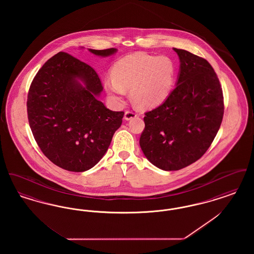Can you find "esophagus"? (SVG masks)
Masks as SVG:
<instances>
[{
  "instance_id": "1",
  "label": "esophagus",
  "mask_w": 254,
  "mask_h": 254,
  "mask_svg": "<svg viewBox=\"0 0 254 254\" xmlns=\"http://www.w3.org/2000/svg\"><path fill=\"white\" fill-rule=\"evenodd\" d=\"M136 117V114L132 112V111H126L125 112V116H124V119L126 120V121H129V120H131L133 118H135Z\"/></svg>"
}]
</instances>
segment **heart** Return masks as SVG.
<instances>
[{
    "instance_id": "obj_1",
    "label": "heart",
    "mask_w": 254,
    "mask_h": 254,
    "mask_svg": "<svg viewBox=\"0 0 254 254\" xmlns=\"http://www.w3.org/2000/svg\"><path fill=\"white\" fill-rule=\"evenodd\" d=\"M111 76L105 81V89L113 104H122L126 89H129L135 106L152 109L170 95L176 81V64L167 56L137 52L117 61Z\"/></svg>"
}]
</instances>
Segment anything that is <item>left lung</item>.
<instances>
[{
  "label": "left lung",
  "instance_id": "8db88e82",
  "mask_svg": "<svg viewBox=\"0 0 254 254\" xmlns=\"http://www.w3.org/2000/svg\"><path fill=\"white\" fill-rule=\"evenodd\" d=\"M180 67L176 86L158 108L145 113L140 146L146 159L166 171L184 169L205 154L224 115L223 92L207 61L173 49Z\"/></svg>",
  "mask_w": 254,
  "mask_h": 254
}]
</instances>
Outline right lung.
Wrapping results in <instances>:
<instances>
[{"instance_id": "1", "label": "right lung", "mask_w": 254, "mask_h": 254, "mask_svg": "<svg viewBox=\"0 0 254 254\" xmlns=\"http://www.w3.org/2000/svg\"><path fill=\"white\" fill-rule=\"evenodd\" d=\"M88 51L109 57L118 49ZM102 91L96 71L64 52L37 73L27 96L28 122L39 147L56 166L82 172L108 151L124 112L107 109L98 99Z\"/></svg>"}]
</instances>
